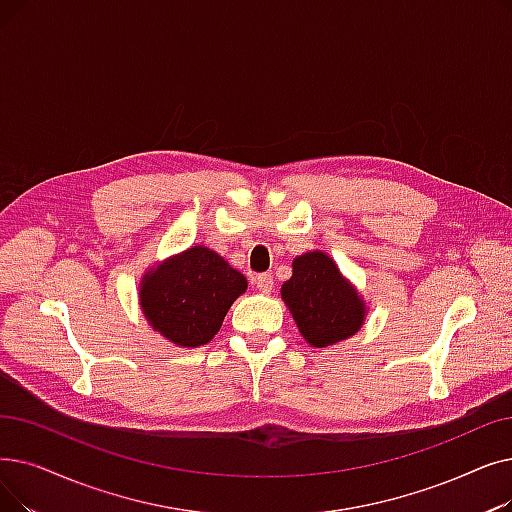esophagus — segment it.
<instances>
[{
  "mask_svg": "<svg viewBox=\"0 0 512 512\" xmlns=\"http://www.w3.org/2000/svg\"><path fill=\"white\" fill-rule=\"evenodd\" d=\"M253 282H255V286H257V291H261V293H272V288H274V278H272V274H257Z\"/></svg>",
  "mask_w": 512,
  "mask_h": 512,
  "instance_id": "34e87169",
  "label": "esophagus"
}]
</instances>
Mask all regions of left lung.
<instances>
[{
  "label": "left lung",
  "mask_w": 512,
  "mask_h": 512,
  "mask_svg": "<svg viewBox=\"0 0 512 512\" xmlns=\"http://www.w3.org/2000/svg\"><path fill=\"white\" fill-rule=\"evenodd\" d=\"M282 299L314 347H328L358 332L366 307L326 253H305L293 261V276L282 284Z\"/></svg>",
  "instance_id": "1"
}]
</instances>
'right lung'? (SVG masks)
Instances as JSON below:
<instances>
[{
	"label": "right lung",
	"mask_w": 512,
	"mask_h": 512,
	"mask_svg": "<svg viewBox=\"0 0 512 512\" xmlns=\"http://www.w3.org/2000/svg\"><path fill=\"white\" fill-rule=\"evenodd\" d=\"M247 278L207 247H194L150 272L140 291L146 320L165 339L201 347L221 328Z\"/></svg>",
	"instance_id": "1"
}]
</instances>
